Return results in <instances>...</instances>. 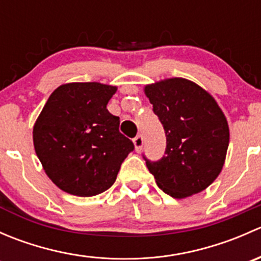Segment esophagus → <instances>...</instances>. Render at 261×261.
Listing matches in <instances>:
<instances>
[{
	"instance_id": "1",
	"label": "esophagus",
	"mask_w": 261,
	"mask_h": 261,
	"mask_svg": "<svg viewBox=\"0 0 261 261\" xmlns=\"http://www.w3.org/2000/svg\"><path fill=\"white\" fill-rule=\"evenodd\" d=\"M134 145H135L136 151H140L141 147H143V145H144L143 135H138L135 139H134Z\"/></svg>"
}]
</instances>
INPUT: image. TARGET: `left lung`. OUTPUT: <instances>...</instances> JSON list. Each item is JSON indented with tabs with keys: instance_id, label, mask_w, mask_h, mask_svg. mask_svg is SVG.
I'll return each instance as SVG.
<instances>
[{
	"instance_id": "left-lung-1",
	"label": "left lung",
	"mask_w": 261,
	"mask_h": 261,
	"mask_svg": "<svg viewBox=\"0 0 261 261\" xmlns=\"http://www.w3.org/2000/svg\"><path fill=\"white\" fill-rule=\"evenodd\" d=\"M145 94L167 136L162 159L151 162L143 155L158 187L173 198L204 191L222 170L230 141L217 102L184 78L147 84Z\"/></svg>"
}]
</instances>
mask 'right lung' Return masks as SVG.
<instances>
[{
	"label": "right lung",
	"instance_id": "obj_1",
	"mask_svg": "<svg viewBox=\"0 0 261 261\" xmlns=\"http://www.w3.org/2000/svg\"><path fill=\"white\" fill-rule=\"evenodd\" d=\"M116 91L97 82L63 84L39 115L33 131L35 152L62 191L78 197L107 191L134 150L133 141L118 131L120 118L107 110Z\"/></svg>",
	"mask_w": 261,
	"mask_h": 261
}]
</instances>
